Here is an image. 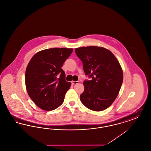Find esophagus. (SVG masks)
Wrapping results in <instances>:
<instances>
[{
	"mask_svg": "<svg viewBox=\"0 0 151 151\" xmlns=\"http://www.w3.org/2000/svg\"><path fill=\"white\" fill-rule=\"evenodd\" d=\"M71 83H72V84H73V85L77 84H79V81H72Z\"/></svg>",
	"mask_w": 151,
	"mask_h": 151,
	"instance_id": "1",
	"label": "esophagus"
}]
</instances>
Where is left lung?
I'll return each mask as SVG.
<instances>
[{"instance_id": "8db88e82", "label": "left lung", "mask_w": 151, "mask_h": 151, "mask_svg": "<svg viewBox=\"0 0 151 151\" xmlns=\"http://www.w3.org/2000/svg\"><path fill=\"white\" fill-rule=\"evenodd\" d=\"M76 55L83 62L86 75L84 91L80 95L83 104L90 110L100 111L109 108L116 98L123 82L119 62L108 49L98 46L76 48Z\"/></svg>"}]
</instances>
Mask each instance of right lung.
Here are the masks:
<instances>
[{"label":"right lung","mask_w":151,"mask_h":151,"mask_svg":"<svg viewBox=\"0 0 151 151\" xmlns=\"http://www.w3.org/2000/svg\"><path fill=\"white\" fill-rule=\"evenodd\" d=\"M72 49L52 48L37 52L27 65L25 85L37 106L50 111L60 106L71 83L65 80L61 68Z\"/></svg>","instance_id":"add662e5"}]
</instances>
